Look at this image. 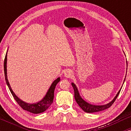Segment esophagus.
Listing matches in <instances>:
<instances>
[{
	"instance_id": "esophagus-1",
	"label": "esophagus",
	"mask_w": 131,
	"mask_h": 131,
	"mask_svg": "<svg viewBox=\"0 0 131 131\" xmlns=\"http://www.w3.org/2000/svg\"><path fill=\"white\" fill-rule=\"evenodd\" d=\"M73 72H72V71L70 70H67L65 72H64V76H65V77L67 78H71L72 76H73Z\"/></svg>"
}]
</instances>
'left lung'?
<instances>
[{"label": "left lung", "mask_w": 131, "mask_h": 131, "mask_svg": "<svg viewBox=\"0 0 131 131\" xmlns=\"http://www.w3.org/2000/svg\"><path fill=\"white\" fill-rule=\"evenodd\" d=\"M125 79H126V77H125ZM125 79H124V81H125ZM71 85L72 86H73V89H74L75 100H76V101L77 102L78 104L79 105V106L82 109V110L86 113L98 112H100V111L104 110L108 108H110L111 106H112L113 103L115 102L116 99L117 97H118V95L119 94L120 91H121V89H120V90L118 91V92L117 93V94L116 95V96L114 97V99H113L110 102H109L108 103H107V104L103 105H92L91 103H89L87 102H85L84 100H83V99H82V97H81L80 94H79V91H78L77 87H76V85H75V84L73 83V82H72Z\"/></svg>", "instance_id": "left-lung-1"}]
</instances>
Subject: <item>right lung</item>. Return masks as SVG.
Segmentation results:
<instances>
[{
    "mask_svg": "<svg viewBox=\"0 0 131 131\" xmlns=\"http://www.w3.org/2000/svg\"><path fill=\"white\" fill-rule=\"evenodd\" d=\"M8 52V50H7ZM7 52L5 55V60H4V73H5V78L6 81V83L8 85L10 91L11 92L12 94L13 97H14L15 100H16V102L18 103V105L23 109L25 110L28 111L30 113H32L34 114H39L40 113L44 112L47 110L49 108V106H50L51 104L52 103L54 97V91H55V88L56 85L58 82L60 81V78H58L57 79L52 82L51 84L50 87L49 88L48 91L47 92L46 95L44 97L40 100L39 102H36V103H28L26 102H25L23 100H21L20 99L18 98L17 96L13 92V90L12 89L11 86H10V84L8 81V78H7Z\"/></svg>",
    "mask_w": 131,
    "mask_h": 131,
    "instance_id": "1",
    "label": "right lung"
}]
</instances>
